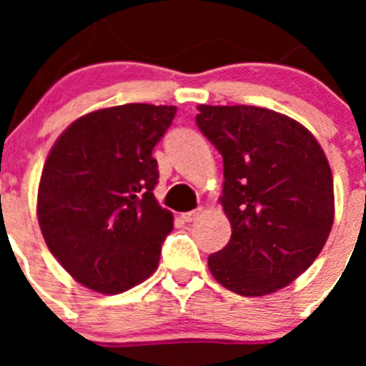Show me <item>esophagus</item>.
<instances>
[{
    "label": "esophagus",
    "mask_w": 366,
    "mask_h": 366,
    "mask_svg": "<svg viewBox=\"0 0 366 366\" xmlns=\"http://www.w3.org/2000/svg\"><path fill=\"white\" fill-rule=\"evenodd\" d=\"M202 212H203V209L202 207H198V209H194V211L185 212V214H183V218H185V222H194V219L199 218V214H202Z\"/></svg>",
    "instance_id": "1"
}]
</instances>
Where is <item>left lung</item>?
Instances as JSON below:
<instances>
[{"instance_id": "obj_1", "label": "left lung", "mask_w": 366, "mask_h": 366, "mask_svg": "<svg viewBox=\"0 0 366 366\" xmlns=\"http://www.w3.org/2000/svg\"><path fill=\"white\" fill-rule=\"evenodd\" d=\"M196 124L222 154L231 240L209 257L231 292L262 297L313 264L334 225V179L321 144L293 119L257 106H198Z\"/></svg>"}]
</instances>
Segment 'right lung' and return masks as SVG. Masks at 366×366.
I'll use <instances>...</instances> for the list:
<instances>
[{"label": "right lung", "mask_w": 366, "mask_h": 366, "mask_svg": "<svg viewBox=\"0 0 366 366\" xmlns=\"http://www.w3.org/2000/svg\"><path fill=\"white\" fill-rule=\"evenodd\" d=\"M176 106L124 104L76 119L51 148L38 189L41 234L89 290L121 293L148 279L174 227L154 196L152 150Z\"/></svg>", "instance_id": "add662e5"}]
</instances>
